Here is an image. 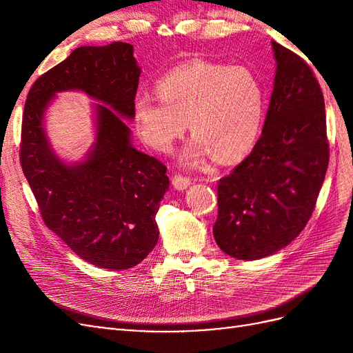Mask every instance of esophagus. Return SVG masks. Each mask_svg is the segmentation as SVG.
Here are the masks:
<instances>
[{
    "instance_id": "1",
    "label": "esophagus",
    "mask_w": 353,
    "mask_h": 353,
    "mask_svg": "<svg viewBox=\"0 0 353 353\" xmlns=\"http://www.w3.org/2000/svg\"><path fill=\"white\" fill-rule=\"evenodd\" d=\"M191 184V179L188 176H183V175H175L172 178V185L176 190H185L188 185Z\"/></svg>"
}]
</instances>
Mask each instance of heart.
Wrapping results in <instances>:
<instances>
[{"label":"heart","mask_w":353,"mask_h":353,"mask_svg":"<svg viewBox=\"0 0 353 353\" xmlns=\"http://www.w3.org/2000/svg\"><path fill=\"white\" fill-rule=\"evenodd\" d=\"M159 99L140 95L134 122L141 140L168 153L188 130L184 150L190 165L215 156L237 160L258 140L265 112L263 83L252 69L193 60L165 73L156 82Z\"/></svg>","instance_id":"b5f03b06"}]
</instances>
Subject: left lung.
<instances>
[{"label": "left lung", "mask_w": 353, "mask_h": 353, "mask_svg": "<svg viewBox=\"0 0 353 353\" xmlns=\"http://www.w3.org/2000/svg\"><path fill=\"white\" fill-rule=\"evenodd\" d=\"M272 47L276 73L262 135L218 183L213 237L245 261L279 252L302 232L330 159L324 95L311 66L279 42Z\"/></svg>", "instance_id": "left-lung-1"}]
</instances>
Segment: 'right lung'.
<instances>
[{"instance_id":"1","label":"right lung","mask_w":353,"mask_h":353,"mask_svg":"<svg viewBox=\"0 0 353 353\" xmlns=\"http://www.w3.org/2000/svg\"><path fill=\"white\" fill-rule=\"evenodd\" d=\"M126 42L79 47L32 85L25 103L20 165L46 225L79 258L112 271L140 263L159 240L156 213L169 187L166 166L131 145L141 69ZM81 89L98 105L88 160L66 165L52 153L41 119L56 92Z\"/></svg>"}]
</instances>
